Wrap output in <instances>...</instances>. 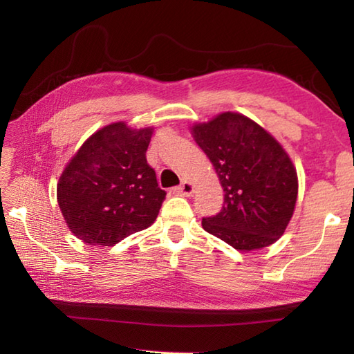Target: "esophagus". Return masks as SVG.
I'll return each mask as SVG.
<instances>
[{
  "mask_svg": "<svg viewBox=\"0 0 354 354\" xmlns=\"http://www.w3.org/2000/svg\"><path fill=\"white\" fill-rule=\"evenodd\" d=\"M173 192L178 194H183V196H192L194 192V185L190 181H184L181 185H178L173 189Z\"/></svg>",
  "mask_w": 354,
  "mask_h": 354,
  "instance_id": "34e87169",
  "label": "esophagus"
}]
</instances>
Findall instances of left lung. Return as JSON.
Wrapping results in <instances>:
<instances>
[{
  "mask_svg": "<svg viewBox=\"0 0 354 354\" xmlns=\"http://www.w3.org/2000/svg\"><path fill=\"white\" fill-rule=\"evenodd\" d=\"M192 133L213 162L225 193L221 212L202 219L204 230L239 251L277 242L298 194L295 167L280 142L237 112L193 126Z\"/></svg>",
  "mask_w": 354,
  "mask_h": 354,
  "instance_id": "8db88e82",
  "label": "left lung"
}]
</instances>
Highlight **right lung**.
<instances>
[{
	"label": "right lung",
	"mask_w": 354,
	"mask_h": 354,
	"mask_svg": "<svg viewBox=\"0 0 354 354\" xmlns=\"http://www.w3.org/2000/svg\"><path fill=\"white\" fill-rule=\"evenodd\" d=\"M152 132L123 122L104 126L65 167L57 202L73 234L85 243L114 246L156 219L165 192L146 160Z\"/></svg>",
	"instance_id": "right-lung-1"
}]
</instances>
